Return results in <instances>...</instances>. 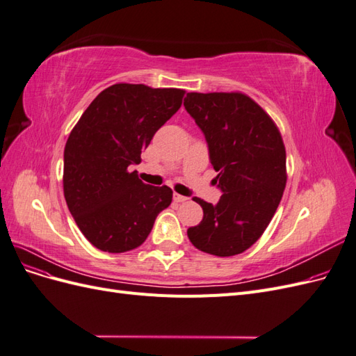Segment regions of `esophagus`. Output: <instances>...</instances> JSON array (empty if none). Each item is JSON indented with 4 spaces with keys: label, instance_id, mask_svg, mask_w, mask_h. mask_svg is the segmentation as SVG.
Instances as JSON below:
<instances>
[{
    "label": "esophagus",
    "instance_id": "1",
    "mask_svg": "<svg viewBox=\"0 0 356 356\" xmlns=\"http://www.w3.org/2000/svg\"><path fill=\"white\" fill-rule=\"evenodd\" d=\"M174 200H175L177 203H181V202H186V200H187V197H186V196H181V195H178V193H174Z\"/></svg>",
    "mask_w": 356,
    "mask_h": 356
}]
</instances>
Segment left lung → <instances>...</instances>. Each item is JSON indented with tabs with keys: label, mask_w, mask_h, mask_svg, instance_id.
<instances>
[{
	"label": "left lung",
	"mask_w": 356,
	"mask_h": 356,
	"mask_svg": "<svg viewBox=\"0 0 356 356\" xmlns=\"http://www.w3.org/2000/svg\"><path fill=\"white\" fill-rule=\"evenodd\" d=\"M184 106L207 138L224 195L217 204L195 197L200 224L187 230L197 250L232 257L252 246L267 229L286 184L281 132L260 105L242 92L187 93Z\"/></svg>",
	"instance_id": "obj_1"
}]
</instances>
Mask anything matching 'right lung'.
I'll use <instances>...</instances> for the list:
<instances>
[{
    "label": "right lung",
    "instance_id": "1",
    "mask_svg": "<svg viewBox=\"0 0 356 356\" xmlns=\"http://www.w3.org/2000/svg\"><path fill=\"white\" fill-rule=\"evenodd\" d=\"M186 90L117 83L81 114L63 152V196L80 232L104 252L143 245L172 202L168 186L144 184L136 170L154 134L174 115Z\"/></svg>",
    "mask_w": 356,
    "mask_h": 356
}]
</instances>
